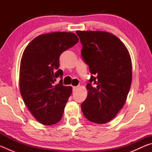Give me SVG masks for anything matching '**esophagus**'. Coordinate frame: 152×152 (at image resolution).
I'll list each match as a JSON object with an SVG mask.
<instances>
[{
	"instance_id": "esophagus-1",
	"label": "esophagus",
	"mask_w": 152,
	"mask_h": 152,
	"mask_svg": "<svg viewBox=\"0 0 152 152\" xmlns=\"http://www.w3.org/2000/svg\"><path fill=\"white\" fill-rule=\"evenodd\" d=\"M78 88V86H73L72 87V90H73V92H75L77 90Z\"/></svg>"
}]
</instances>
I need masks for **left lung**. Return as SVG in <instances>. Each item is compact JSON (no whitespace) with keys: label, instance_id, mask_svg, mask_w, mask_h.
<instances>
[{"label":"left lung","instance_id":"8db88e82","mask_svg":"<svg viewBox=\"0 0 152 152\" xmlns=\"http://www.w3.org/2000/svg\"><path fill=\"white\" fill-rule=\"evenodd\" d=\"M76 34L82 45V58L91 74L82 111L90 121L103 124L115 117L127 99L132 78L130 56L110 33L77 31Z\"/></svg>","mask_w":152,"mask_h":152}]
</instances>
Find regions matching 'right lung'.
Returning <instances> with one entry per match:
<instances>
[{"label": "right lung", "instance_id": "obj_1", "mask_svg": "<svg viewBox=\"0 0 152 152\" xmlns=\"http://www.w3.org/2000/svg\"><path fill=\"white\" fill-rule=\"evenodd\" d=\"M78 42L73 33L53 32L37 36L24 51L20 67V94L33 116L43 125L56 124L62 117L72 88L63 85L59 58ZM59 77L61 80L56 85Z\"/></svg>", "mask_w": 152, "mask_h": 152}]
</instances>
